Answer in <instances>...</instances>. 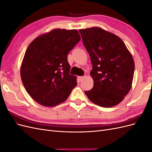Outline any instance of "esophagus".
Returning <instances> with one entry per match:
<instances>
[{
    "label": "esophagus",
    "instance_id": "esophagus-1",
    "mask_svg": "<svg viewBox=\"0 0 152 152\" xmlns=\"http://www.w3.org/2000/svg\"><path fill=\"white\" fill-rule=\"evenodd\" d=\"M84 79V76L78 77V81H79V82H81V81H82V80H83Z\"/></svg>",
    "mask_w": 152,
    "mask_h": 152
}]
</instances>
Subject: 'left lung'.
I'll use <instances>...</instances> for the list:
<instances>
[{"mask_svg":"<svg viewBox=\"0 0 152 152\" xmlns=\"http://www.w3.org/2000/svg\"><path fill=\"white\" fill-rule=\"evenodd\" d=\"M79 32L93 65L94 86L85 94L100 107L118 104L131 88L134 72L131 54L118 37L99 27Z\"/></svg>","mask_w":152,"mask_h":152,"instance_id":"obj_1","label":"left lung"}]
</instances>
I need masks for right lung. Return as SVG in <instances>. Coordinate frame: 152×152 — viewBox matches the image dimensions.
Returning a JSON list of instances; mask_svg holds the SVG:
<instances>
[{
    "mask_svg": "<svg viewBox=\"0 0 152 152\" xmlns=\"http://www.w3.org/2000/svg\"><path fill=\"white\" fill-rule=\"evenodd\" d=\"M80 40L77 30L58 28L30 43L20 73L26 92L35 102L53 107L68 98L77 82L76 77L70 74L67 56Z\"/></svg>",
    "mask_w": 152,
    "mask_h": 152,
    "instance_id": "1",
    "label": "right lung"
}]
</instances>
